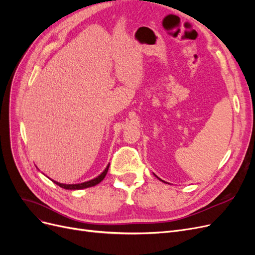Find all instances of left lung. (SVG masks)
<instances>
[{
    "label": "left lung",
    "instance_id": "obj_1",
    "mask_svg": "<svg viewBox=\"0 0 255 255\" xmlns=\"http://www.w3.org/2000/svg\"><path fill=\"white\" fill-rule=\"evenodd\" d=\"M155 176H156V175H155ZM157 179H158V180H160V179H159V177H157ZM160 181H163V180H160ZM163 182H164V181H163Z\"/></svg>",
    "mask_w": 255,
    "mask_h": 255
}]
</instances>
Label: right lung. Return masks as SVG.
I'll use <instances>...</instances> for the list:
<instances>
[{
	"instance_id": "right-lung-1",
	"label": "right lung",
	"mask_w": 255,
	"mask_h": 255,
	"mask_svg": "<svg viewBox=\"0 0 255 255\" xmlns=\"http://www.w3.org/2000/svg\"><path fill=\"white\" fill-rule=\"evenodd\" d=\"M109 168H110V164L107 165V167L105 168V170L100 174L99 176H97L96 179L94 180H90V181H87V182H84V183H81V184H61V183H58L56 181H53L54 183H55L56 185H58L59 187L61 188H65V189H70V190H76V189H84V188H88V187H92L95 186V185L99 184L101 181H103V179L105 177L107 171H109Z\"/></svg>"
}]
</instances>
